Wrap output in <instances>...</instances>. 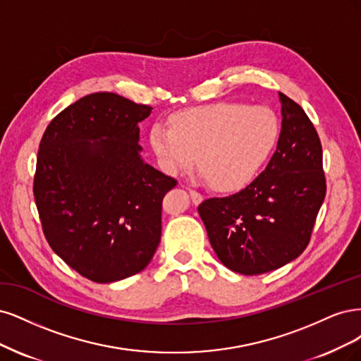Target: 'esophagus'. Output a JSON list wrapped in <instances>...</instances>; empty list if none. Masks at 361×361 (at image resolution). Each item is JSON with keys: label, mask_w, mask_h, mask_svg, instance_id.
<instances>
[{"label": "esophagus", "mask_w": 361, "mask_h": 361, "mask_svg": "<svg viewBox=\"0 0 361 361\" xmlns=\"http://www.w3.org/2000/svg\"><path fill=\"white\" fill-rule=\"evenodd\" d=\"M190 196H192V201L195 204H201L202 200H204V196L200 192H196V190H190Z\"/></svg>", "instance_id": "1"}]
</instances>
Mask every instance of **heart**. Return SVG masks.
Here are the masks:
<instances>
[{"mask_svg":"<svg viewBox=\"0 0 361 361\" xmlns=\"http://www.w3.org/2000/svg\"><path fill=\"white\" fill-rule=\"evenodd\" d=\"M279 137L276 114L264 106L217 102L172 115L171 126L156 123L149 144L160 168L177 177L197 168L216 190L247 185L269 159Z\"/></svg>","mask_w":361,"mask_h":361,"instance_id":"1","label":"heart"}]
</instances>
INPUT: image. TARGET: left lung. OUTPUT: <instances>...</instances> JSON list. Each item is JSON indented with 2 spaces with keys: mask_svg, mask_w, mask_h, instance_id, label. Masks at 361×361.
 <instances>
[{
  "mask_svg": "<svg viewBox=\"0 0 361 361\" xmlns=\"http://www.w3.org/2000/svg\"><path fill=\"white\" fill-rule=\"evenodd\" d=\"M282 129L269 165L246 189L197 207L212 247L229 270L281 269L307 247L324 202L322 147L298 103L279 92Z\"/></svg>",
  "mask_w": 361,
  "mask_h": 361,
  "instance_id": "8db88e82",
  "label": "left lung"
}]
</instances>
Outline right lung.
Listing matches in <instances>:
<instances>
[{
    "label": "right lung",
    "instance_id": "right-lung-1",
    "mask_svg": "<svg viewBox=\"0 0 361 361\" xmlns=\"http://www.w3.org/2000/svg\"><path fill=\"white\" fill-rule=\"evenodd\" d=\"M151 109L94 92L58 114L40 141L32 190L43 234L92 282L142 271L160 243L161 201L177 180L141 157L137 124Z\"/></svg>",
    "mask_w": 361,
    "mask_h": 361
}]
</instances>
